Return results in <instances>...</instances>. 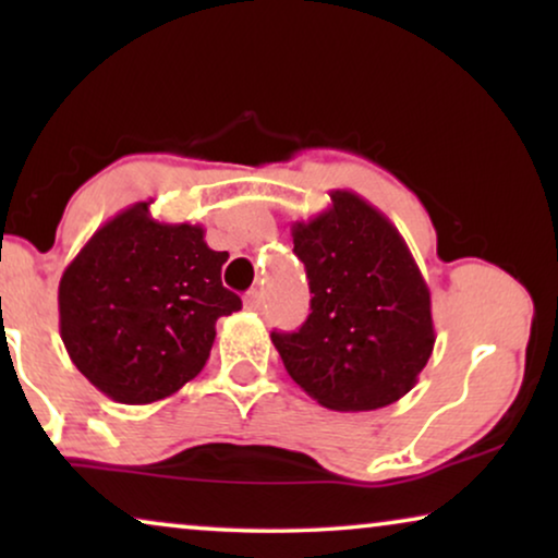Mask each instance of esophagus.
I'll use <instances>...</instances> for the list:
<instances>
[{
    "mask_svg": "<svg viewBox=\"0 0 558 558\" xmlns=\"http://www.w3.org/2000/svg\"><path fill=\"white\" fill-rule=\"evenodd\" d=\"M243 304H246V310L258 312V310L264 307V294L258 292V289H251V292L243 296Z\"/></svg>",
    "mask_w": 558,
    "mask_h": 558,
    "instance_id": "34e87169",
    "label": "esophagus"
}]
</instances>
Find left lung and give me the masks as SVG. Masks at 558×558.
Here are the masks:
<instances>
[{
	"label": "left lung",
	"mask_w": 558,
	"mask_h": 558,
	"mask_svg": "<svg viewBox=\"0 0 558 558\" xmlns=\"http://www.w3.org/2000/svg\"><path fill=\"white\" fill-rule=\"evenodd\" d=\"M330 201L292 226L310 317L296 332H271V342L325 409H384L414 388L434 350L429 287L384 213L350 190H332Z\"/></svg>",
	"instance_id": "1"
}]
</instances>
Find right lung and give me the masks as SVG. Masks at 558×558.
I'll use <instances>...</instances> for the list:
<instances>
[{
  "label": "right lung",
  "mask_w": 558,
  "mask_h": 558,
  "mask_svg": "<svg viewBox=\"0 0 558 558\" xmlns=\"http://www.w3.org/2000/svg\"><path fill=\"white\" fill-rule=\"evenodd\" d=\"M226 262L203 226L159 223L149 203L106 220L58 287L60 338L75 368L132 407L180 391L208 361L216 319L241 310L220 281Z\"/></svg>",
  "instance_id": "add662e5"
}]
</instances>
